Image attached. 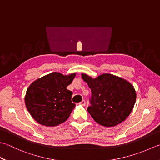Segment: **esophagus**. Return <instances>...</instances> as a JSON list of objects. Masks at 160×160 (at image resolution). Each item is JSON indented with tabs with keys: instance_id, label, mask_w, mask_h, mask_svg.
<instances>
[{
	"instance_id": "obj_1",
	"label": "esophagus",
	"mask_w": 160,
	"mask_h": 160,
	"mask_svg": "<svg viewBox=\"0 0 160 160\" xmlns=\"http://www.w3.org/2000/svg\"><path fill=\"white\" fill-rule=\"evenodd\" d=\"M80 105H82V106H84L86 105V102H85V101H84V100H83V101H81L80 103H79Z\"/></svg>"
}]
</instances>
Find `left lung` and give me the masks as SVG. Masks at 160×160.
I'll return each instance as SVG.
<instances>
[{
    "label": "left lung",
    "mask_w": 160,
    "mask_h": 160,
    "mask_svg": "<svg viewBox=\"0 0 160 160\" xmlns=\"http://www.w3.org/2000/svg\"><path fill=\"white\" fill-rule=\"evenodd\" d=\"M82 78L92 89V105L87 111L93 120L101 126L113 127L126 119L136 101L132 84L109 73L95 78L82 73Z\"/></svg>",
    "instance_id": "1"
}]
</instances>
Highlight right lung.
Wrapping results in <instances>:
<instances>
[{"mask_svg":"<svg viewBox=\"0 0 160 160\" xmlns=\"http://www.w3.org/2000/svg\"><path fill=\"white\" fill-rule=\"evenodd\" d=\"M76 76V73L63 75L52 72L30 84L25 96V104L37 123L55 127L68 119L76 104L71 101L73 93L67 87Z\"/></svg>","mask_w":160,"mask_h":160,"instance_id":"add662e5","label":"right lung"}]
</instances>
